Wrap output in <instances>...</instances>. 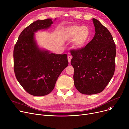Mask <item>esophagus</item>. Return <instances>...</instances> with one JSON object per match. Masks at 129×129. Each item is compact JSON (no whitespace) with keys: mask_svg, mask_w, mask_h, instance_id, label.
<instances>
[{"mask_svg":"<svg viewBox=\"0 0 129 129\" xmlns=\"http://www.w3.org/2000/svg\"><path fill=\"white\" fill-rule=\"evenodd\" d=\"M72 58V57L71 56H70V55L68 56V57H67V59H68V61H69V62L70 63H71V61Z\"/></svg>","mask_w":129,"mask_h":129,"instance_id":"esophagus-1","label":"esophagus"}]
</instances>
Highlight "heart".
Here are the masks:
<instances>
[{"label":"heart","mask_w":129,"mask_h":129,"mask_svg":"<svg viewBox=\"0 0 129 129\" xmlns=\"http://www.w3.org/2000/svg\"><path fill=\"white\" fill-rule=\"evenodd\" d=\"M64 35L67 39L73 40L72 46L74 49L80 50L89 42L92 34L88 26L73 25L65 29Z\"/></svg>","instance_id":"b5f03b06"}]
</instances>
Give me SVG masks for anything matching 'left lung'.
Returning a JSON list of instances; mask_svg holds the SVG:
<instances>
[{"label": "left lung", "instance_id": "obj_1", "mask_svg": "<svg viewBox=\"0 0 129 129\" xmlns=\"http://www.w3.org/2000/svg\"><path fill=\"white\" fill-rule=\"evenodd\" d=\"M93 39L83 49L72 50L74 85L85 94L103 91L115 70L116 45L111 33L99 20L93 18Z\"/></svg>", "mask_w": 129, "mask_h": 129}]
</instances>
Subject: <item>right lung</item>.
Returning <instances> with one entry per match:
<instances>
[{
	"label": "right lung",
	"mask_w": 129,
	"mask_h": 129,
	"mask_svg": "<svg viewBox=\"0 0 129 129\" xmlns=\"http://www.w3.org/2000/svg\"><path fill=\"white\" fill-rule=\"evenodd\" d=\"M53 23L52 19L34 21L22 31L14 47L16 78L24 89L33 96L49 94L69 64L67 54L52 53L40 47L36 40L35 33L49 29Z\"/></svg>",
	"instance_id": "add662e5"
}]
</instances>
